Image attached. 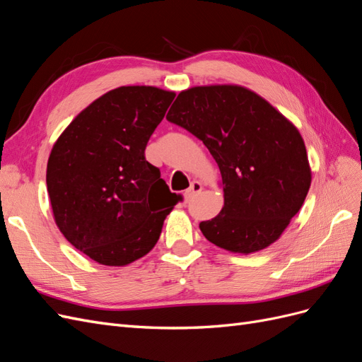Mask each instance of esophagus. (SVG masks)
I'll list each match as a JSON object with an SVG mask.
<instances>
[{
    "instance_id": "34e87169",
    "label": "esophagus",
    "mask_w": 362,
    "mask_h": 362,
    "mask_svg": "<svg viewBox=\"0 0 362 362\" xmlns=\"http://www.w3.org/2000/svg\"><path fill=\"white\" fill-rule=\"evenodd\" d=\"M202 190V184L199 181H193L190 184V187L184 192V198L185 199H192L194 194H198Z\"/></svg>"
}]
</instances>
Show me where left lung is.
I'll return each instance as SVG.
<instances>
[{"label": "left lung", "mask_w": 362, "mask_h": 362, "mask_svg": "<svg viewBox=\"0 0 362 362\" xmlns=\"http://www.w3.org/2000/svg\"><path fill=\"white\" fill-rule=\"evenodd\" d=\"M166 119L202 140L221 169L223 208L199 225L208 242L249 255L279 240L311 185L305 141L291 120L238 84L185 89Z\"/></svg>", "instance_id": "8db88e82"}]
</instances>
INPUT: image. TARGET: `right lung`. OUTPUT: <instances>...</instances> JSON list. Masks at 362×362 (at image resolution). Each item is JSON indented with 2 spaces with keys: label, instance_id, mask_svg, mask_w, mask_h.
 <instances>
[{
  "label": "right lung",
  "instance_id": "obj_1",
  "mask_svg": "<svg viewBox=\"0 0 362 362\" xmlns=\"http://www.w3.org/2000/svg\"><path fill=\"white\" fill-rule=\"evenodd\" d=\"M175 92L120 86L74 117L47 164L52 216L68 242L93 261L122 267L158 242L181 196L145 158Z\"/></svg>",
  "mask_w": 362,
  "mask_h": 362
}]
</instances>
